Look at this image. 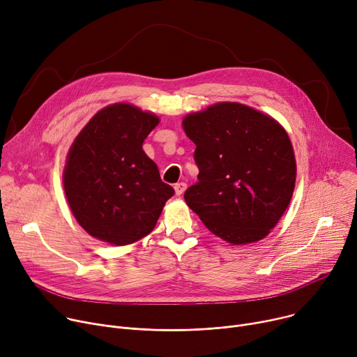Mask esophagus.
Wrapping results in <instances>:
<instances>
[{
    "instance_id": "1",
    "label": "esophagus",
    "mask_w": 357,
    "mask_h": 357,
    "mask_svg": "<svg viewBox=\"0 0 357 357\" xmlns=\"http://www.w3.org/2000/svg\"><path fill=\"white\" fill-rule=\"evenodd\" d=\"M185 187H187V184H185V183H183V181H180V183H177V184H174V191H176V195H177V196H181V195L184 193Z\"/></svg>"
}]
</instances>
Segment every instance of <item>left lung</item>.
<instances>
[{"mask_svg":"<svg viewBox=\"0 0 357 357\" xmlns=\"http://www.w3.org/2000/svg\"><path fill=\"white\" fill-rule=\"evenodd\" d=\"M196 144L199 181L187 206L217 237L231 244L264 238L286 211L296 184V158L286 130L238 102H217L184 117Z\"/></svg>","mask_w":357,"mask_h":357,"instance_id":"obj_1","label":"left lung"}]
</instances>
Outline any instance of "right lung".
Instances as JSON below:
<instances>
[{
    "label": "right lung",
    "mask_w": 357,
    "mask_h": 357,
    "mask_svg": "<svg viewBox=\"0 0 357 357\" xmlns=\"http://www.w3.org/2000/svg\"><path fill=\"white\" fill-rule=\"evenodd\" d=\"M158 123L151 113L116 102L100 109L75 137L63 183L75 220L90 236L126 245L155 227L174 195L143 150Z\"/></svg>",
    "instance_id": "right-lung-1"
}]
</instances>
